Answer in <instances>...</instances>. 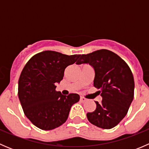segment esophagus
Masks as SVG:
<instances>
[{"mask_svg":"<svg viewBox=\"0 0 149 149\" xmlns=\"http://www.w3.org/2000/svg\"><path fill=\"white\" fill-rule=\"evenodd\" d=\"M80 101H81V102H85L86 101V99H85L84 98V97H80Z\"/></svg>","mask_w":149,"mask_h":149,"instance_id":"1","label":"esophagus"}]
</instances>
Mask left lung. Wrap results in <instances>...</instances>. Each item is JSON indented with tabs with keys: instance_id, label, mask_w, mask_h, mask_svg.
<instances>
[{
	"instance_id": "left-lung-1",
	"label": "left lung",
	"mask_w": 149,
	"mask_h": 149,
	"mask_svg": "<svg viewBox=\"0 0 149 149\" xmlns=\"http://www.w3.org/2000/svg\"><path fill=\"white\" fill-rule=\"evenodd\" d=\"M89 64L94 68V86L102 100L86 114L91 124L103 129L116 126L125 118L134 97V79L127 64L115 52L100 49L81 55L76 64Z\"/></svg>"
}]
</instances>
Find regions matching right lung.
Wrapping results in <instances>:
<instances>
[{
  "instance_id": "1",
  "label": "right lung",
  "mask_w": 149,
  "mask_h": 149,
  "mask_svg": "<svg viewBox=\"0 0 149 149\" xmlns=\"http://www.w3.org/2000/svg\"><path fill=\"white\" fill-rule=\"evenodd\" d=\"M80 55L44 51L34 55L22 70L18 84L19 101L26 118L39 128L49 130L61 126L79 101V94L63 95L55 88L65 69Z\"/></svg>"
}]
</instances>
